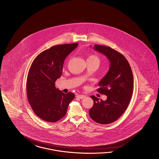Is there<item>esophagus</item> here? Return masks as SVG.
I'll list each match as a JSON object with an SVG mask.
<instances>
[{"label": "esophagus", "instance_id": "34e87169", "mask_svg": "<svg viewBox=\"0 0 159 159\" xmlns=\"http://www.w3.org/2000/svg\"><path fill=\"white\" fill-rule=\"evenodd\" d=\"M77 97H78V98L81 99H83L85 98L86 97V96H85V95H84V94H79V95L77 96Z\"/></svg>", "mask_w": 159, "mask_h": 159}]
</instances>
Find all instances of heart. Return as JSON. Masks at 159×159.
Returning a JSON list of instances; mask_svg holds the SVG:
<instances>
[{
  "label": "heart",
  "mask_w": 159,
  "mask_h": 159,
  "mask_svg": "<svg viewBox=\"0 0 159 159\" xmlns=\"http://www.w3.org/2000/svg\"><path fill=\"white\" fill-rule=\"evenodd\" d=\"M87 60H92V61H95L98 62L99 64V62H100V59L96 55H91V56H90Z\"/></svg>",
  "instance_id": "1"
}]
</instances>
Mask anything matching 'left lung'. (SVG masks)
Masks as SVG:
<instances>
[{
    "mask_svg": "<svg viewBox=\"0 0 159 159\" xmlns=\"http://www.w3.org/2000/svg\"><path fill=\"white\" fill-rule=\"evenodd\" d=\"M94 50L104 54L110 61L107 74L99 83L97 91L107 96L106 100L91 96L94 103L89 111L93 120L107 125L116 121L124 113L132 98L134 76L125 57L109 47L95 45Z\"/></svg>",
    "mask_w": 159,
    "mask_h": 159,
    "instance_id": "obj_1",
    "label": "left lung"
}]
</instances>
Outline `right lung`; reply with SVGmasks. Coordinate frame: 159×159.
Returning <instances> with one entry per match:
<instances>
[{
	"label": "right lung",
	"instance_id": "1",
	"mask_svg": "<svg viewBox=\"0 0 159 159\" xmlns=\"http://www.w3.org/2000/svg\"><path fill=\"white\" fill-rule=\"evenodd\" d=\"M78 43L55 45L42 51L30 67L26 83L28 102L35 114L47 122H56L64 117L75 98L71 92L56 89V81L62 75L65 59Z\"/></svg>",
	"mask_w": 159,
	"mask_h": 159
}]
</instances>
